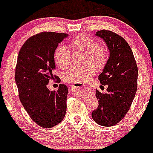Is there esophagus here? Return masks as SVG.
Returning a JSON list of instances; mask_svg holds the SVG:
<instances>
[{"label":"esophagus","mask_w":153,"mask_h":153,"mask_svg":"<svg viewBox=\"0 0 153 153\" xmlns=\"http://www.w3.org/2000/svg\"><path fill=\"white\" fill-rule=\"evenodd\" d=\"M71 90L73 92H79L81 90V89L84 87V85L82 84V83H75L74 85H71Z\"/></svg>","instance_id":"34e87169"}]
</instances>
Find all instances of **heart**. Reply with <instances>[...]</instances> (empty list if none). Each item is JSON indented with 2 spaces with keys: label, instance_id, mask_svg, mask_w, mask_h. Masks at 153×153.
Here are the masks:
<instances>
[{
  "label": "heart",
  "instance_id": "1",
  "mask_svg": "<svg viewBox=\"0 0 153 153\" xmlns=\"http://www.w3.org/2000/svg\"><path fill=\"white\" fill-rule=\"evenodd\" d=\"M70 47L74 51L86 53L83 67H74L63 74V79L67 83H79L87 80L95 74L97 68L102 69L109 59V53L104 46L97 44V40L86 35H80L73 39ZM53 59L56 65L61 69H67L71 63V52L65 45H59L54 51Z\"/></svg>",
  "mask_w": 153,
  "mask_h": 153
}]
</instances>
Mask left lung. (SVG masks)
<instances>
[{
  "mask_svg": "<svg viewBox=\"0 0 153 153\" xmlns=\"http://www.w3.org/2000/svg\"><path fill=\"white\" fill-rule=\"evenodd\" d=\"M96 35L106 42L109 58L99 80L106 93L97 90L99 102L92 118L99 125L112 126L120 123L130 109L137 90L138 67L132 51L125 39L113 31L102 30Z\"/></svg>",
  "mask_w": 153,
  "mask_h": 153,
  "instance_id": "1",
  "label": "left lung"
}]
</instances>
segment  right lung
Segmentation results:
<instances>
[{
	"instance_id": "1",
	"label": "right lung",
	"mask_w": 153,
	"mask_h": 153,
	"mask_svg": "<svg viewBox=\"0 0 153 153\" xmlns=\"http://www.w3.org/2000/svg\"><path fill=\"white\" fill-rule=\"evenodd\" d=\"M64 33L41 32L30 36L19 51L15 69V81L23 106L31 120L43 128H51L63 120L67 110L68 88L64 84L50 91L49 81L53 75L54 51L67 37Z\"/></svg>"
}]
</instances>
